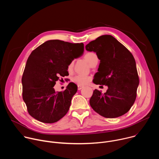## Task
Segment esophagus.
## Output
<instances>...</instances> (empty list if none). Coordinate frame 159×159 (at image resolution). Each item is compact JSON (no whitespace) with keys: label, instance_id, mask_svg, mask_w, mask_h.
Returning <instances> with one entry per match:
<instances>
[{"label":"esophagus","instance_id":"esophagus-1","mask_svg":"<svg viewBox=\"0 0 159 159\" xmlns=\"http://www.w3.org/2000/svg\"><path fill=\"white\" fill-rule=\"evenodd\" d=\"M83 88V87L82 86H80V85H78V90H81Z\"/></svg>","mask_w":159,"mask_h":159}]
</instances>
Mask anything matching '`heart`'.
<instances>
[{"mask_svg":"<svg viewBox=\"0 0 159 159\" xmlns=\"http://www.w3.org/2000/svg\"><path fill=\"white\" fill-rule=\"evenodd\" d=\"M84 58L90 66H93L98 62L97 55L94 52H87L84 55ZM68 71L71 72L73 69V62H70L68 65ZM90 81V77L87 75H77L72 78V82L78 85L84 86Z\"/></svg>","mask_w":159,"mask_h":159,"instance_id":"obj_1","label":"heart"}]
</instances>
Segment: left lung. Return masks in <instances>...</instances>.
<instances>
[{
  "label": "left lung",
  "instance_id": "8db88e82",
  "mask_svg": "<svg viewBox=\"0 0 159 159\" xmlns=\"http://www.w3.org/2000/svg\"><path fill=\"white\" fill-rule=\"evenodd\" d=\"M96 53L100 63L94 83L107 85L102 94L95 89L90 105L101 116L114 118L126 113L133 105L139 84L136 62L131 52L111 35H102L85 46Z\"/></svg>",
  "mask_w": 159,
  "mask_h": 159
}]
</instances>
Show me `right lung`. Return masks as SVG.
Returning <instances> with one entry per match:
<instances>
[{
  "mask_svg": "<svg viewBox=\"0 0 159 159\" xmlns=\"http://www.w3.org/2000/svg\"><path fill=\"white\" fill-rule=\"evenodd\" d=\"M84 46L58 39L48 40L34 50L26 61L22 77V99L29 114L44 123L59 121L69 111L77 91L70 83L63 92L53 88L60 77L69 75L68 65L82 55Z\"/></svg>",
  "mask_w": 159,
  "mask_h": 159,
  "instance_id": "obj_1",
  "label": "right lung"
}]
</instances>
